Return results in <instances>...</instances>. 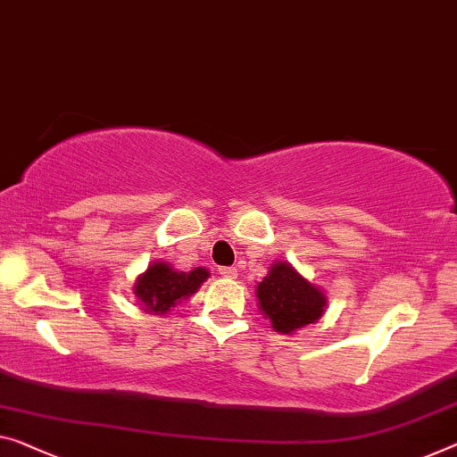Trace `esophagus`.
I'll return each mask as SVG.
<instances>
[{
  "label": "esophagus",
  "instance_id": "esophagus-1",
  "mask_svg": "<svg viewBox=\"0 0 457 457\" xmlns=\"http://www.w3.org/2000/svg\"><path fill=\"white\" fill-rule=\"evenodd\" d=\"M219 273L224 278H235L237 276V270L235 268H219Z\"/></svg>",
  "mask_w": 457,
  "mask_h": 457
}]
</instances>
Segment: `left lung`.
I'll return each mask as SVG.
<instances>
[{"instance_id": "left-lung-1", "label": "left lung", "mask_w": 457, "mask_h": 457, "mask_svg": "<svg viewBox=\"0 0 457 457\" xmlns=\"http://www.w3.org/2000/svg\"><path fill=\"white\" fill-rule=\"evenodd\" d=\"M257 298L259 308L279 333H292L319 320L327 304L319 287L306 282L286 262L273 265L263 282H259Z\"/></svg>"}]
</instances>
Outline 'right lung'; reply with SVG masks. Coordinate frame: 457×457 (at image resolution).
<instances>
[{"instance_id": "obj_1", "label": "right lung", "mask_w": 457, "mask_h": 457, "mask_svg": "<svg viewBox=\"0 0 457 457\" xmlns=\"http://www.w3.org/2000/svg\"><path fill=\"white\" fill-rule=\"evenodd\" d=\"M206 278L208 271L202 268L178 271L163 262H157L137 279L135 294L146 312L165 314L181 298L192 296Z\"/></svg>"}]
</instances>
